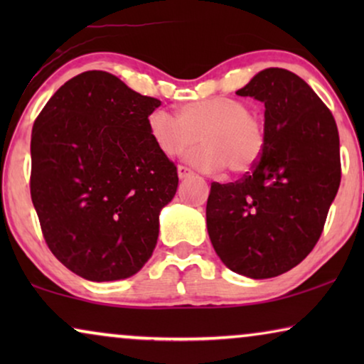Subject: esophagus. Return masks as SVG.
Segmentation results:
<instances>
[{"label": "esophagus", "mask_w": 364, "mask_h": 364, "mask_svg": "<svg viewBox=\"0 0 364 364\" xmlns=\"http://www.w3.org/2000/svg\"><path fill=\"white\" fill-rule=\"evenodd\" d=\"M177 171H178V177H181V178H188V177L196 176L192 168H188L187 166H178Z\"/></svg>", "instance_id": "esophagus-1"}]
</instances>
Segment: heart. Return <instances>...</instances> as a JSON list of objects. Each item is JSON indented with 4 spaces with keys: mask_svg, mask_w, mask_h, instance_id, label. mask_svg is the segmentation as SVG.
I'll list each match as a JSON object with an SVG mask.
<instances>
[{
    "mask_svg": "<svg viewBox=\"0 0 364 364\" xmlns=\"http://www.w3.org/2000/svg\"><path fill=\"white\" fill-rule=\"evenodd\" d=\"M147 129L159 151L168 157L182 156L202 141L205 146L188 154L187 161L205 172L230 168L243 176L260 162L267 146L263 121L235 97H208L182 104L178 116L156 109Z\"/></svg>",
    "mask_w": 364,
    "mask_h": 364,
    "instance_id": "1",
    "label": "heart"
}]
</instances>
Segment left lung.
Here are the masks:
<instances>
[{"instance_id":"left-lung-1","label":"left lung","mask_w":364,"mask_h":364,"mask_svg":"<svg viewBox=\"0 0 364 364\" xmlns=\"http://www.w3.org/2000/svg\"><path fill=\"white\" fill-rule=\"evenodd\" d=\"M265 104L267 146L252 172L212 182L207 230L232 272L272 278L291 270L320 240L341 181L335 117L295 73L263 69L238 89Z\"/></svg>"}]
</instances>
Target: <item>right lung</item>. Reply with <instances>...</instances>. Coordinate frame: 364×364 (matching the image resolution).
Instances as JSON below:
<instances>
[{
	"mask_svg": "<svg viewBox=\"0 0 364 364\" xmlns=\"http://www.w3.org/2000/svg\"><path fill=\"white\" fill-rule=\"evenodd\" d=\"M159 106L112 74L86 71L34 121L29 188L43 237L86 280L132 277L156 248L159 213L178 186L147 129Z\"/></svg>",
	"mask_w": 364,
	"mask_h": 364,
	"instance_id": "right-lung-1",
	"label": "right lung"
}]
</instances>
